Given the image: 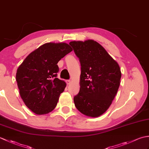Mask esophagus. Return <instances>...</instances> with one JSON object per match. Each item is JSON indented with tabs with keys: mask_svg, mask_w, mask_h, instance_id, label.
<instances>
[{
	"mask_svg": "<svg viewBox=\"0 0 149 149\" xmlns=\"http://www.w3.org/2000/svg\"><path fill=\"white\" fill-rule=\"evenodd\" d=\"M66 84H67L68 85H69L70 84L71 81H70V80H66Z\"/></svg>",
	"mask_w": 149,
	"mask_h": 149,
	"instance_id": "1",
	"label": "esophagus"
}]
</instances>
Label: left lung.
<instances>
[{
  "mask_svg": "<svg viewBox=\"0 0 149 149\" xmlns=\"http://www.w3.org/2000/svg\"><path fill=\"white\" fill-rule=\"evenodd\" d=\"M81 63L79 92L75 106L84 115L98 117L109 108L118 91L120 66L105 49L92 40L70 42Z\"/></svg>",
  "mask_w": 149,
  "mask_h": 149,
  "instance_id": "1",
  "label": "left lung"
}]
</instances>
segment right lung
Instances as JSON below:
<instances>
[{
	"mask_svg": "<svg viewBox=\"0 0 149 149\" xmlns=\"http://www.w3.org/2000/svg\"><path fill=\"white\" fill-rule=\"evenodd\" d=\"M72 51L66 43H47L29 54L17 69L19 93L33 113L45 115L56 107L66 85L57 78V64Z\"/></svg>",
	"mask_w": 149,
	"mask_h": 149,
	"instance_id": "1",
	"label": "right lung"
}]
</instances>
